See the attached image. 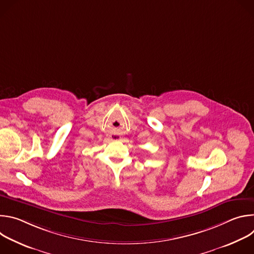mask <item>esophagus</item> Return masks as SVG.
Returning <instances> with one entry per match:
<instances>
[{
    "label": "esophagus",
    "mask_w": 254,
    "mask_h": 254,
    "mask_svg": "<svg viewBox=\"0 0 254 254\" xmlns=\"http://www.w3.org/2000/svg\"><path fill=\"white\" fill-rule=\"evenodd\" d=\"M113 137H114V138H115V139H118V138H119V136H118V135H114V136H113Z\"/></svg>",
    "instance_id": "obj_1"
}]
</instances>
